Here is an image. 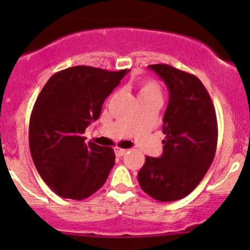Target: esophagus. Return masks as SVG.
<instances>
[{"mask_svg":"<svg viewBox=\"0 0 250 250\" xmlns=\"http://www.w3.org/2000/svg\"><path fill=\"white\" fill-rule=\"evenodd\" d=\"M126 151H128V149L120 148V147H115V148H114V152H115V155L119 156V157H120V156H124Z\"/></svg>","mask_w":250,"mask_h":250,"instance_id":"1","label":"esophagus"}]
</instances>
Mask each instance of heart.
<instances>
[{"mask_svg":"<svg viewBox=\"0 0 250 250\" xmlns=\"http://www.w3.org/2000/svg\"><path fill=\"white\" fill-rule=\"evenodd\" d=\"M161 86L152 80H144L139 82L138 86V96L139 99L149 98V96H161Z\"/></svg>","mask_w":250,"mask_h":250,"instance_id":"heart-1","label":"heart"}]
</instances>
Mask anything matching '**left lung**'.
I'll return each mask as SVG.
<instances>
[{"mask_svg": "<svg viewBox=\"0 0 250 250\" xmlns=\"http://www.w3.org/2000/svg\"><path fill=\"white\" fill-rule=\"evenodd\" d=\"M165 82L169 102L164 114V151L146 156L138 173L145 193L159 202H173L194 189L213 162L218 143L217 115L199 78L167 64L149 65Z\"/></svg>", "mask_w": 250, "mask_h": 250, "instance_id": "1", "label": "left lung"}]
</instances>
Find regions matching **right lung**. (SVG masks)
<instances>
[{"label":"right lung","mask_w":250,"mask_h":250,"mask_svg":"<svg viewBox=\"0 0 250 250\" xmlns=\"http://www.w3.org/2000/svg\"><path fill=\"white\" fill-rule=\"evenodd\" d=\"M128 73L74 66L44 84L30 117L29 147L39 175L57 195L81 201L105 183L113 149L86 144L83 133Z\"/></svg>","instance_id":"add662e5"}]
</instances>
